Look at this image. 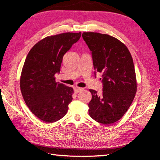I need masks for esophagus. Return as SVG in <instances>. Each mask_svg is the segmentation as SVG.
Returning a JSON list of instances; mask_svg holds the SVG:
<instances>
[{
    "instance_id": "1",
    "label": "esophagus",
    "mask_w": 160,
    "mask_h": 160,
    "mask_svg": "<svg viewBox=\"0 0 160 160\" xmlns=\"http://www.w3.org/2000/svg\"><path fill=\"white\" fill-rule=\"evenodd\" d=\"M81 90H82V88H78V87H77V86L74 87V91H75V93H78V92H80Z\"/></svg>"
}]
</instances>
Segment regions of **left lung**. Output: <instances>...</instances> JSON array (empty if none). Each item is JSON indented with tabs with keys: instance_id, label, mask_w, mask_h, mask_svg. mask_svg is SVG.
<instances>
[{
	"instance_id": "obj_1",
	"label": "left lung",
	"mask_w": 160,
	"mask_h": 160,
	"mask_svg": "<svg viewBox=\"0 0 160 160\" xmlns=\"http://www.w3.org/2000/svg\"><path fill=\"white\" fill-rule=\"evenodd\" d=\"M82 36L91 51L94 75L102 74V94L90 90L89 114L100 123L112 124L125 114L136 93L133 61L128 48L110 35L83 32Z\"/></svg>"
}]
</instances>
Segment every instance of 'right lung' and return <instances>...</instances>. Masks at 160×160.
I'll list each match as a JSON object with an SVG mask.
<instances>
[{"label":"right lung","mask_w":160,"mask_h":160,"mask_svg":"<svg viewBox=\"0 0 160 160\" xmlns=\"http://www.w3.org/2000/svg\"><path fill=\"white\" fill-rule=\"evenodd\" d=\"M79 33L47 37L29 51L22 70L20 90L27 106L46 123L58 121L66 114L73 90L56 82L63 57L80 39Z\"/></svg>","instance_id":"add662e5"}]
</instances>
